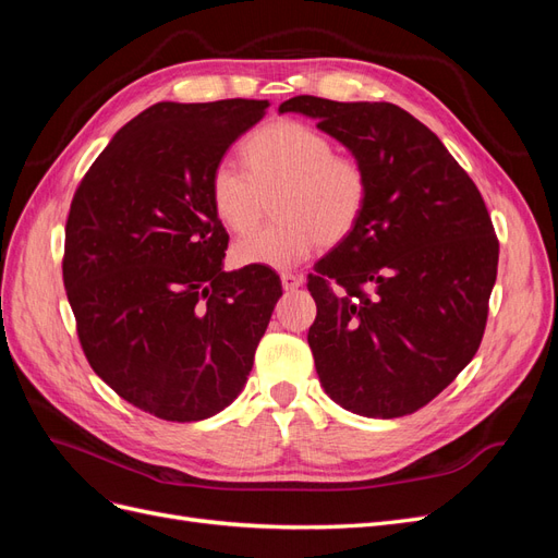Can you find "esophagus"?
Returning a JSON list of instances; mask_svg holds the SVG:
<instances>
[{
    "mask_svg": "<svg viewBox=\"0 0 558 558\" xmlns=\"http://www.w3.org/2000/svg\"><path fill=\"white\" fill-rule=\"evenodd\" d=\"M281 286L286 291H295L302 286V277L300 275H293V272H283L281 275Z\"/></svg>",
    "mask_w": 558,
    "mask_h": 558,
    "instance_id": "esophagus-1",
    "label": "esophagus"
}]
</instances>
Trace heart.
Returning <instances> with one entry per match:
<instances>
[{"instance_id":"1","label":"heart","mask_w":558,"mask_h":558,"mask_svg":"<svg viewBox=\"0 0 558 558\" xmlns=\"http://www.w3.org/2000/svg\"><path fill=\"white\" fill-rule=\"evenodd\" d=\"M244 170L218 162L209 181L214 214L228 230L246 232L272 197L277 221L244 234L232 246L240 265L289 269L318 244H340L367 207L369 179L351 156L335 154L324 132L300 121H275L244 140Z\"/></svg>"}]
</instances>
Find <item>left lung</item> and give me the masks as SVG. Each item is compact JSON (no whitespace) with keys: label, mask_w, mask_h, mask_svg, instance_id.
Here are the masks:
<instances>
[{"label":"left lung","mask_w":558,"mask_h":558,"mask_svg":"<svg viewBox=\"0 0 558 558\" xmlns=\"http://www.w3.org/2000/svg\"><path fill=\"white\" fill-rule=\"evenodd\" d=\"M286 111L316 118L369 179L356 230L307 277L318 379L353 414H412L480 349L498 272L492 216L437 134L404 109L298 95Z\"/></svg>","instance_id":"left-lung-1"}]
</instances>
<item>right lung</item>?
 <instances>
[{"instance_id":"1","label":"right lung","mask_w":558,"mask_h":558,"mask_svg":"<svg viewBox=\"0 0 558 558\" xmlns=\"http://www.w3.org/2000/svg\"><path fill=\"white\" fill-rule=\"evenodd\" d=\"M267 99L160 102L116 132L74 193L62 279L95 375L165 421L238 398L281 298L275 269L223 272L214 167Z\"/></svg>"}]
</instances>
